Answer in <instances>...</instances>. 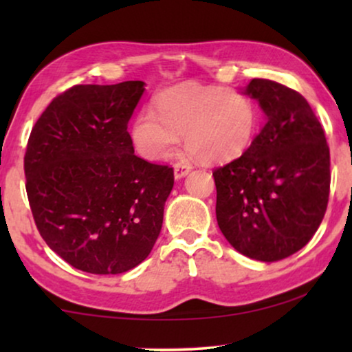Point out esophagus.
Segmentation results:
<instances>
[{
  "label": "esophagus",
  "mask_w": 352,
  "mask_h": 352,
  "mask_svg": "<svg viewBox=\"0 0 352 352\" xmlns=\"http://www.w3.org/2000/svg\"><path fill=\"white\" fill-rule=\"evenodd\" d=\"M190 170H192L190 165H186V163H176V165H175V177H176V179H182V177L189 175Z\"/></svg>",
  "instance_id": "esophagus-1"
}]
</instances>
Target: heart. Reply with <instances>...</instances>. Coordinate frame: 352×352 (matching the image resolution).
Instances as JSON below:
<instances>
[{
    "label": "heart",
    "instance_id": "1",
    "mask_svg": "<svg viewBox=\"0 0 352 352\" xmlns=\"http://www.w3.org/2000/svg\"><path fill=\"white\" fill-rule=\"evenodd\" d=\"M153 115L142 110L128 134L134 152L147 162H162L179 141L192 155L208 163L234 160L252 146L258 126L256 105L247 94L186 83L162 91L153 99Z\"/></svg>",
    "mask_w": 352,
    "mask_h": 352
}]
</instances>
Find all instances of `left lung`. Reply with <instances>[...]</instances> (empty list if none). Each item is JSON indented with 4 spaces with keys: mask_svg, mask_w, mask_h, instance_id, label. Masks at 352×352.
Listing matches in <instances>:
<instances>
[{
    "mask_svg": "<svg viewBox=\"0 0 352 352\" xmlns=\"http://www.w3.org/2000/svg\"><path fill=\"white\" fill-rule=\"evenodd\" d=\"M240 93L256 100L266 122L242 157L213 171L216 219L243 256L280 261L305 247L324 219L330 151L300 93L261 78Z\"/></svg>",
    "mask_w": 352,
    "mask_h": 352,
    "instance_id": "8db88e82",
    "label": "left lung"
}]
</instances>
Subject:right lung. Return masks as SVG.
<instances>
[{"mask_svg": "<svg viewBox=\"0 0 352 352\" xmlns=\"http://www.w3.org/2000/svg\"><path fill=\"white\" fill-rule=\"evenodd\" d=\"M144 86H74L47 105L28 139L23 168L36 228L83 272H126L160 235L173 168L134 155L128 134Z\"/></svg>", "mask_w": 352, "mask_h": 352, "instance_id": "add662e5", "label": "right lung"}]
</instances>
